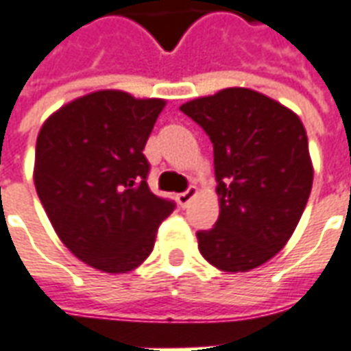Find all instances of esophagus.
Listing matches in <instances>:
<instances>
[{
  "mask_svg": "<svg viewBox=\"0 0 351 351\" xmlns=\"http://www.w3.org/2000/svg\"><path fill=\"white\" fill-rule=\"evenodd\" d=\"M195 195H197V188H195V186H190L188 190L176 195V201H178V205L182 206V208H186V206L190 205V201L195 197Z\"/></svg>",
  "mask_w": 351,
  "mask_h": 351,
  "instance_id": "34e87169",
  "label": "esophagus"
}]
</instances>
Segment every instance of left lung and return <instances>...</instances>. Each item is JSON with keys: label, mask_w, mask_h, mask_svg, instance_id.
Instances as JSON below:
<instances>
[{"label": "left lung", "mask_w": 351, "mask_h": 351, "mask_svg": "<svg viewBox=\"0 0 351 351\" xmlns=\"http://www.w3.org/2000/svg\"><path fill=\"white\" fill-rule=\"evenodd\" d=\"M214 146L220 216L197 231L199 252L220 271L246 272L276 256L312 190L308 138L299 116L263 93L228 88L180 107Z\"/></svg>", "instance_id": "8db88e82"}]
</instances>
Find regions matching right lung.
I'll list each match as a JSON object with an SVG mask.
<instances>
[{"label": "right lung", "mask_w": 351, "mask_h": 351, "mask_svg": "<svg viewBox=\"0 0 351 351\" xmlns=\"http://www.w3.org/2000/svg\"><path fill=\"white\" fill-rule=\"evenodd\" d=\"M163 105L101 90L62 107L39 131L37 195L62 243L99 271L138 267L175 210L148 188L143 154Z\"/></svg>", "instance_id": "obj_1"}]
</instances>
